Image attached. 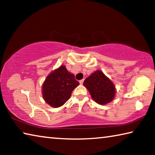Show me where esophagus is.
I'll return each mask as SVG.
<instances>
[{
  "instance_id": "esophagus-1",
  "label": "esophagus",
  "mask_w": 155,
  "mask_h": 155,
  "mask_svg": "<svg viewBox=\"0 0 155 155\" xmlns=\"http://www.w3.org/2000/svg\"><path fill=\"white\" fill-rule=\"evenodd\" d=\"M83 81H84V80H83V79L79 81V83H80V84H81V85H82V84L83 83Z\"/></svg>"
}]
</instances>
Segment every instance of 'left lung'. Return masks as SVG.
I'll return each instance as SVG.
<instances>
[{
    "label": "left lung",
    "instance_id": "left-lung-1",
    "mask_svg": "<svg viewBox=\"0 0 155 155\" xmlns=\"http://www.w3.org/2000/svg\"><path fill=\"white\" fill-rule=\"evenodd\" d=\"M83 85L87 89L94 101L99 104L109 103L115 97L114 84L101 70H96L85 78Z\"/></svg>",
    "mask_w": 155,
    "mask_h": 155
}]
</instances>
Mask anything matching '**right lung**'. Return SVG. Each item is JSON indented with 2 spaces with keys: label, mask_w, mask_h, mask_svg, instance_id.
<instances>
[{
  "label": "right lung",
  "mask_w": 155,
  "mask_h": 155,
  "mask_svg": "<svg viewBox=\"0 0 155 155\" xmlns=\"http://www.w3.org/2000/svg\"><path fill=\"white\" fill-rule=\"evenodd\" d=\"M79 85L74 75L61 65L48 75L42 85L43 98L52 107H59L70 98L72 91Z\"/></svg>",
  "instance_id": "obj_1"
}]
</instances>
